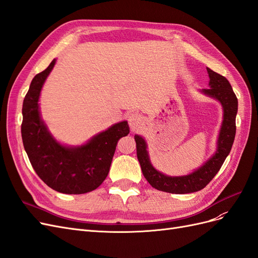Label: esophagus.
Listing matches in <instances>:
<instances>
[{
    "label": "esophagus",
    "mask_w": 258,
    "mask_h": 258,
    "mask_svg": "<svg viewBox=\"0 0 258 258\" xmlns=\"http://www.w3.org/2000/svg\"><path fill=\"white\" fill-rule=\"evenodd\" d=\"M128 122H129L131 131L136 132L142 128V126L144 124V118L140 114L134 113L128 116Z\"/></svg>",
    "instance_id": "esophagus-1"
}]
</instances>
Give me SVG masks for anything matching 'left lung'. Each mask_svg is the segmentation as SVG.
I'll list each match as a JSON object with an SVG mask.
<instances>
[{"label": "left lung", "mask_w": 258, "mask_h": 258, "mask_svg": "<svg viewBox=\"0 0 258 258\" xmlns=\"http://www.w3.org/2000/svg\"><path fill=\"white\" fill-rule=\"evenodd\" d=\"M210 77V88L202 89L205 95L214 98L223 106L224 118L217 140V150L204 166L192 173L184 176H168L156 170L150 161L145 140L135 136L137 156L144 177L154 188L171 194H189L201 190L212 181L230 153L236 136V116L238 112V99L231 85L226 77L207 68Z\"/></svg>", "instance_id": "left-lung-1"}]
</instances>
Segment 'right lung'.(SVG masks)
<instances>
[{
    "label": "right lung",
    "instance_id": "obj_1",
    "mask_svg": "<svg viewBox=\"0 0 258 258\" xmlns=\"http://www.w3.org/2000/svg\"><path fill=\"white\" fill-rule=\"evenodd\" d=\"M56 60L34 76L22 104L21 137L36 174L53 190L79 195L95 190L110 171L118 140L129 134L127 121L113 124L82 146L58 143L47 130L38 110V98Z\"/></svg>",
    "mask_w": 258,
    "mask_h": 258
}]
</instances>
